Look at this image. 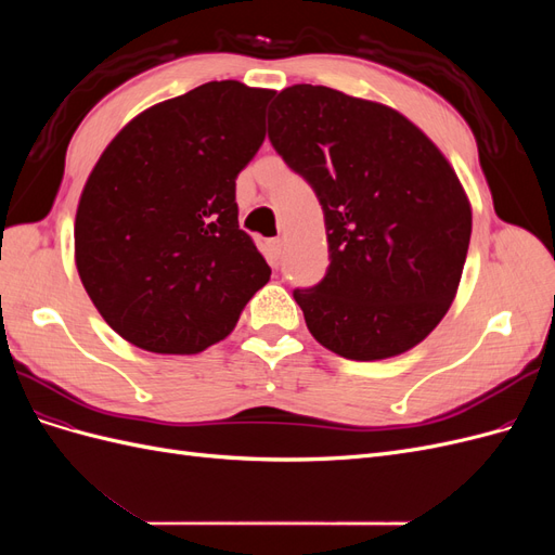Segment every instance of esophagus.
Returning a JSON list of instances; mask_svg holds the SVG:
<instances>
[{"instance_id": "obj_1", "label": "esophagus", "mask_w": 555, "mask_h": 555, "mask_svg": "<svg viewBox=\"0 0 555 555\" xmlns=\"http://www.w3.org/2000/svg\"><path fill=\"white\" fill-rule=\"evenodd\" d=\"M280 255H282V241H280V238L266 241V257H268V261H271V263H278Z\"/></svg>"}]
</instances>
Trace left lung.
I'll return each mask as SVG.
<instances>
[{
  "mask_svg": "<svg viewBox=\"0 0 555 555\" xmlns=\"http://www.w3.org/2000/svg\"><path fill=\"white\" fill-rule=\"evenodd\" d=\"M268 139L324 210L326 275L294 289L314 340L351 361L422 343L456 296L473 233L444 155L405 115L324 86L282 90Z\"/></svg>",
  "mask_w": 555,
  "mask_h": 555,
  "instance_id": "left-lung-1",
  "label": "left lung"
}]
</instances>
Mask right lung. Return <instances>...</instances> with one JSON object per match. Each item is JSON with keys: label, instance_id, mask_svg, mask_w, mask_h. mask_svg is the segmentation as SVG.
Returning <instances> with one entry per match:
<instances>
[{"label": "right lung", "instance_id": "obj_1", "mask_svg": "<svg viewBox=\"0 0 555 555\" xmlns=\"http://www.w3.org/2000/svg\"><path fill=\"white\" fill-rule=\"evenodd\" d=\"M273 94L206 82L133 117L99 157L76 212V266L127 343L198 354L271 278L238 227L236 178L266 139Z\"/></svg>", "mask_w": 555, "mask_h": 555}]
</instances>
